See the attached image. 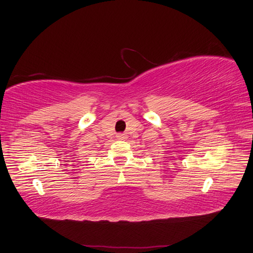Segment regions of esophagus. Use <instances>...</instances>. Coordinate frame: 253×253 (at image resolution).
<instances>
[{
  "label": "esophagus",
  "instance_id": "1",
  "mask_svg": "<svg viewBox=\"0 0 253 253\" xmlns=\"http://www.w3.org/2000/svg\"><path fill=\"white\" fill-rule=\"evenodd\" d=\"M126 138H127V137H126L125 134H118V135H117V139L124 140V139H126Z\"/></svg>",
  "mask_w": 253,
  "mask_h": 253
}]
</instances>
